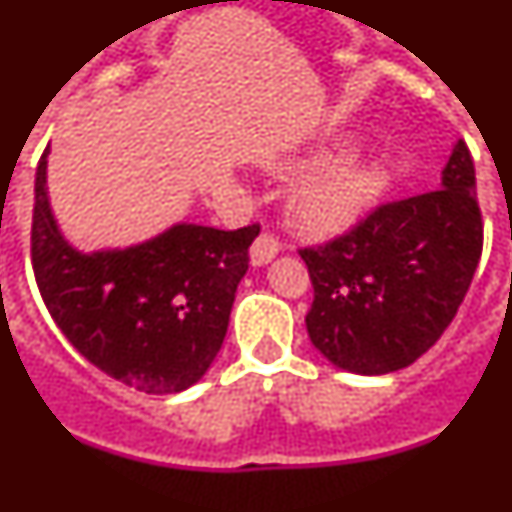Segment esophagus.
<instances>
[{
    "label": "esophagus",
    "mask_w": 512,
    "mask_h": 512,
    "mask_svg": "<svg viewBox=\"0 0 512 512\" xmlns=\"http://www.w3.org/2000/svg\"><path fill=\"white\" fill-rule=\"evenodd\" d=\"M279 253V241H277V235H271V233H261L256 241H253L251 246V264L253 266H264L269 264L274 256Z\"/></svg>",
    "instance_id": "1"
}]
</instances>
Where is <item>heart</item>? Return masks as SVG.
I'll list each match as a JSON object with an SVG mask.
<instances>
[{
  "mask_svg": "<svg viewBox=\"0 0 512 512\" xmlns=\"http://www.w3.org/2000/svg\"><path fill=\"white\" fill-rule=\"evenodd\" d=\"M382 171L377 166H338L312 176L292 197V217L310 233H336L377 200Z\"/></svg>",
  "mask_w": 512,
  "mask_h": 512,
  "instance_id": "heart-1",
  "label": "heart"
}]
</instances>
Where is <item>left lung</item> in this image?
I'll return each mask as SVG.
<instances>
[{"label": "left lung", "mask_w": 512, "mask_h": 512, "mask_svg": "<svg viewBox=\"0 0 512 512\" xmlns=\"http://www.w3.org/2000/svg\"><path fill=\"white\" fill-rule=\"evenodd\" d=\"M474 161L459 140L443 184L382 202L346 233L300 248L312 282L307 333L356 374L405 369L449 328L477 271L485 225Z\"/></svg>", "instance_id": "obj_1"}]
</instances>
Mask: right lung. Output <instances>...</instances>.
Here are the masks:
<instances>
[{
  "label": "right lung",
  "mask_w": 512,
  "mask_h": 512,
  "mask_svg": "<svg viewBox=\"0 0 512 512\" xmlns=\"http://www.w3.org/2000/svg\"><path fill=\"white\" fill-rule=\"evenodd\" d=\"M45 166L43 153L30 256L40 297L63 336L107 377L138 392L171 395L200 382L223 346L261 225H174L125 251L79 253L56 228Z\"/></svg>",
  "instance_id": "obj_1"
}]
</instances>
